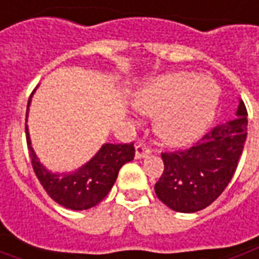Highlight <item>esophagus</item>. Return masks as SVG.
I'll return each instance as SVG.
<instances>
[{"label": "esophagus", "instance_id": "esophagus-1", "mask_svg": "<svg viewBox=\"0 0 259 259\" xmlns=\"http://www.w3.org/2000/svg\"><path fill=\"white\" fill-rule=\"evenodd\" d=\"M150 153H152L150 147L145 146V145H136V159L146 157L147 155H150Z\"/></svg>", "mask_w": 259, "mask_h": 259}]
</instances>
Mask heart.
<instances>
[{
  "mask_svg": "<svg viewBox=\"0 0 259 259\" xmlns=\"http://www.w3.org/2000/svg\"><path fill=\"white\" fill-rule=\"evenodd\" d=\"M218 84L206 77L175 71L145 84L135 99L139 112L156 117L155 132L169 146H186L201 136L215 116Z\"/></svg>",
  "mask_w": 259,
  "mask_h": 259,
  "instance_id": "1",
  "label": "heart"
}]
</instances>
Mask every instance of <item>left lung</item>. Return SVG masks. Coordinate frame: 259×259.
<instances>
[{
  "label": "left lung",
  "mask_w": 259,
  "mask_h": 259,
  "mask_svg": "<svg viewBox=\"0 0 259 259\" xmlns=\"http://www.w3.org/2000/svg\"><path fill=\"white\" fill-rule=\"evenodd\" d=\"M246 116L245 104L239 102L236 119L213 127L189 149L162 153L165 169L155 192L166 206L198 212L225 191L244 150Z\"/></svg>",
  "instance_id": "1"
}]
</instances>
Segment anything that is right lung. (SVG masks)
<instances>
[{
  "mask_svg": "<svg viewBox=\"0 0 259 259\" xmlns=\"http://www.w3.org/2000/svg\"><path fill=\"white\" fill-rule=\"evenodd\" d=\"M30 103H31V97L28 99L25 117H28ZM25 136H27L32 169L42 188L49 193L51 199H54L58 205L67 209L84 210L100 203L113 188L121 166L133 160L135 157L133 143H124V145L104 143L100 147V150L77 170L68 174H54L41 165L35 155L30 140L27 119H25Z\"/></svg>",
  "mask_w": 259,
  "mask_h": 259,
  "instance_id": "right-lung-1",
  "label": "right lung"
}]
</instances>
